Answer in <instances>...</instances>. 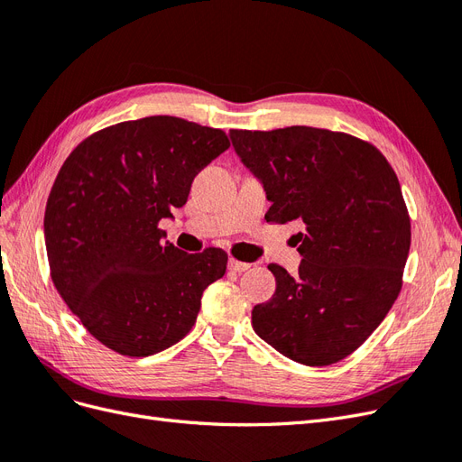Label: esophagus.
<instances>
[{
	"label": "esophagus",
	"instance_id": "obj_1",
	"mask_svg": "<svg viewBox=\"0 0 462 462\" xmlns=\"http://www.w3.org/2000/svg\"><path fill=\"white\" fill-rule=\"evenodd\" d=\"M229 270L235 272V273H243L246 270H250V263L248 262H241V260H235V258H229Z\"/></svg>",
	"mask_w": 462,
	"mask_h": 462
}]
</instances>
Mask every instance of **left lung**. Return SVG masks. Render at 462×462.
I'll use <instances>...</instances> for the list:
<instances>
[{
	"label": "left lung",
	"mask_w": 462,
	"mask_h": 462,
	"mask_svg": "<svg viewBox=\"0 0 462 462\" xmlns=\"http://www.w3.org/2000/svg\"><path fill=\"white\" fill-rule=\"evenodd\" d=\"M272 202L265 219H299L292 277L270 263L275 292L253 328L283 356L329 366L365 343L393 306L411 248V219L383 153L351 134L295 127L231 131Z\"/></svg>",
	"instance_id": "obj_1"
}]
</instances>
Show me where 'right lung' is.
<instances>
[{
    "mask_svg": "<svg viewBox=\"0 0 462 462\" xmlns=\"http://www.w3.org/2000/svg\"><path fill=\"white\" fill-rule=\"evenodd\" d=\"M229 148L223 131L170 116L117 123L80 143L51 187L44 236L53 285L90 335L125 356L175 345L227 254H187L158 227Z\"/></svg>",
    "mask_w": 462,
    "mask_h": 462,
    "instance_id": "right-lung-1",
    "label": "right lung"
}]
</instances>
